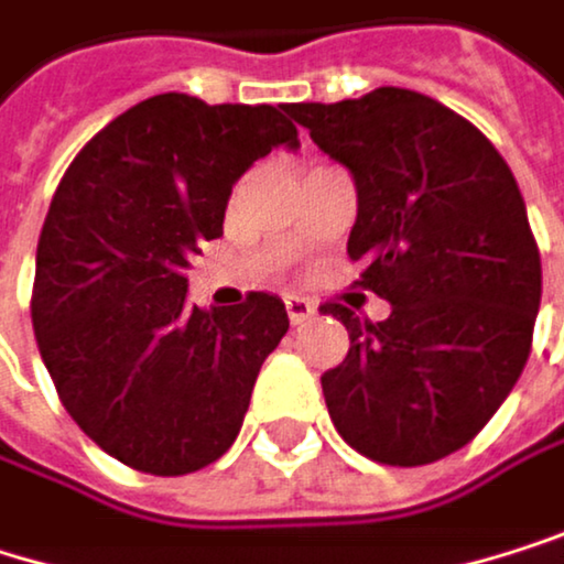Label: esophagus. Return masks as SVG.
Returning a JSON list of instances; mask_svg holds the SVG:
<instances>
[{
    "label": "esophagus",
    "instance_id": "esophagus-1",
    "mask_svg": "<svg viewBox=\"0 0 564 564\" xmlns=\"http://www.w3.org/2000/svg\"><path fill=\"white\" fill-rule=\"evenodd\" d=\"M284 307H288L291 324H301V321H307V317L314 314V304L304 301V297H297V294H288V297H284Z\"/></svg>",
    "mask_w": 564,
    "mask_h": 564
}]
</instances>
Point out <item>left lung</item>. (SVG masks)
<instances>
[{
  "instance_id": "obj_1",
  "label": "left lung",
  "mask_w": 564,
  "mask_h": 564,
  "mask_svg": "<svg viewBox=\"0 0 564 564\" xmlns=\"http://www.w3.org/2000/svg\"><path fill=\"white\" fill-rule=\"evenodd\" d=\"M357 186L347 257L391 304L378 324L324 304L350 350L321 388L337 434L371 462L445 458L491 421L532 354L542 257L525 199L488 137L431 96L284 106Z\"/></svg>"
}]
</instances>
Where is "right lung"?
I'll use <instances>...</instances> for the list:
<instances>
[{
    "mask_svg": "<svg viewBox=\"0 0 564 564\" xmlns=\"http://www.w3.org/2000/svg\"><path fill=\"white\" fill-rule=\"evenodd\" d=\"M273 147H297L284 109L163 93L106 123L56 186L35 250V344L69 417L137 471L214 465L291 327L260 291L199 311L183 276Z\"/></svg>",
    "mask_w": 564,
    "mask_h": 564,
    "instance_id": "add662e5",
    "label": "right lung"
}]
</instances>
